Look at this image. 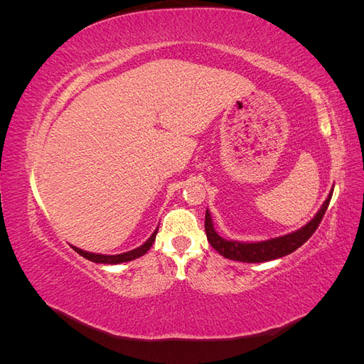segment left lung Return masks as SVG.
Returning <instances> with one entry per match:
<instances>
[{
	"mask_svg": "<svg viewBox=\"0 0 364 364\" xmlns=\"http://www.w3.org/2000/svg\"><path fill=\"white\" fill-rule=\"evenodd\" d=\"M333 191L328 194V199L323 202L322 208L318 209V213L314 215L311 222H308L304 228L294 230L291 234L270 238L266 241H257V243H241V241H230L220 237L213 226L211 214L206 209L205 214V230H206V238L220 255H223L228 259L234 261H243V262H264V261H272L277 258H282L289 253L299 249L305 241L310 238L316 229L321 225L322 218L326 213L328 205L331 202Z\"/></svg>",
	"mask_w": 364,
	"mask_h": 364,
	"instance_id": "left-lung-1",
	"label": "left lung"
}]
</instances>
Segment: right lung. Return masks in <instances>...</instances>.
Wrapping results in <instances>:
<instances>
[{"mask_svg":"<svg viewBox=\"0 0 364 364\" xmlns=\"http://www.w3.org/2000/svg\"><path fill=\"white\" fill-rule=\"evenodd\" d=\"M156 234H158V228H156L155 232L151 234V237L146 241L144 245L134 249V250H129V252H124V253H118V255H102V253L86 252V250H82V249L74 247V246H73V249L77 253H79V255H82L83 258L90 259L92 262H98V264H119V262H127V261H132V259H136V258L144 255V253H147V250L151 247V245L155 243Z\"/></svg>","mask_w":364,"mask_h":364,"instance_id":"right-lung-1","label":"right lung"}]
</instances>
